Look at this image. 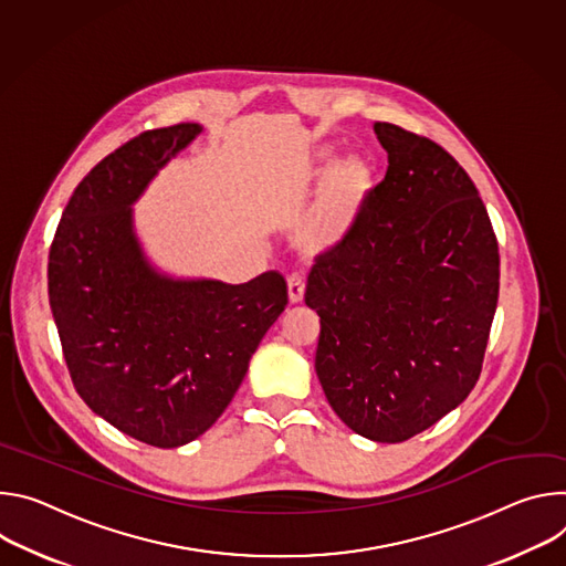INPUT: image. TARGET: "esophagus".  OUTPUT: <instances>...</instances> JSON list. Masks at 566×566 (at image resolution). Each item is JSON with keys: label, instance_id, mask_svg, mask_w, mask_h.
I'll return each instance as SVG.
<instances>
[{"label": "esophagus", "instance_id": "esophagus-1", "mask_svg": "<svg viewBox=\"0 0 566 566\" xmlns=\"http://www.w3.org/2000/svg\"><path fill=\"white\" fill-rule=\"evenodd\" d=\"M303 294H305V281L301 276H290L287 279V296H290V303H301L303 301Z\"/></svg>", "mask_w": 566, "mask_h": 566}]
</instances>
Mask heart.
Returning a JSON list of instances; mask_svg holds the SVG:
<instances>
[{
  "label": "heart",
  "mask_w": 566,
  "mask_h": 566,
  "mask_svg": "<svg viewBox=\"0 0 566 566\" xmlns=\"http://www.w3.org/2000/svg\"><path fill=\"white\" fill-rule=\"evenodd\" d=\"M328 157L331 150H319L315 170H319ZM370 188L373 166L366 157L344 155L335 159L322 177L315 202L296 224L294 244L310 259L335 254L353 235Z\"/></svg>",
  "instance_id": "b5f03b06"
}]
</instances>
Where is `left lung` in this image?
Here are the masks:
<instances>
[{"instance_id":"left-lung-1","label":"left lung","mask_w":566,"mask_h":566,"mask_svg":"<svg viewBox=\"0 0 566 566\" xmlns=\"http://www.w3.org/2000/svg\"><path fill=\"white\" fill-rule=\"evenodd\" d=\"M389 155L348 242L312 268L315 368L359 436L402 443L474 389L499 296V244L470 175L436 142L373 125Z\"/></svg>"}]
</instances>
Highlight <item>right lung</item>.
I'll return each mask as SVG.
<instances>
[{
  "instance_id": "1",
  "label": "right lung",
  "mask_w": 566,
  "mask_h": 566,
  "mask_svg": "<svg viewBox=\"0 0 566 566\" xmlns=\"http://www.w3.org/2000/svg\"><path fill=\"white\" fill-rule=\"evenodd\" d=\"M200 133L148 130L98 161L49 249V303L78 396L153 448L191 443L220 418L287 305L279 272L242 285L177 281L144 259L130 207Z\"/></svg>"
}]
</instances>
